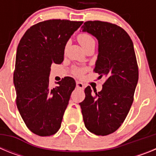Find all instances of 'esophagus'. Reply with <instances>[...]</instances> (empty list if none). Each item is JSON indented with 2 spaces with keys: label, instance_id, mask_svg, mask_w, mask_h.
<instances>
[{
  "label": "esophagus",
  "instance_id": "34e87169",
  "mask_svg": "<svg viewBox=\"0 0 156 156\" xmlns=\"http://www.w3.org/2000/svg\"><path fill=\"white\" fill-rule=\"evenodd\" d=\"M76 87L79 88V89H83L84 88V84L83 83L80 82V81H77L76 82Z\"/></svg>",
  "mask_w": 156,
  "mask_h": 156
}]
</instances>
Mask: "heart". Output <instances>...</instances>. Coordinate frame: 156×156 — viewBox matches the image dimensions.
Here are the masks:
<instances>
[{
  "mask_svg": "<svg viewBox=\"0 0 156 156\" xmlns=\"http://www.w3.org/2000/svg\"><path fill=\"white\" fill-rule=\"evenodd\" d=\"M77 39H78L80 44L84 48L90 44L94 42V39L93 38V37L90 34H87V33H81V34H80L77 37ZM86 71L87 68H85V67H75L73 69V74L79 76L83 75Z\"/></svg>",
  "mask_w": 156,
  "mask_h": 156,
  "instance_id": "heart-1",
  "label": "heart"
}]
</instances>
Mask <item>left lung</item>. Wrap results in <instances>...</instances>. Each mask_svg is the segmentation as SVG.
<instances>
[{"instance_id":"8db88e82","label":"left lung","mask_w":156,"mask_h":156,"mask_svg":"<svg viewBox=\"0 0 156 156\" xmlns=\"http://www.w3.org/2000/svg\"><path fill=\"white\" fill-rule=\"evenodd\" d=\"M82 28L98 41L94 72L106 80L98 93L92 94L90 87H87L80 105L87 129L105 136L119 129L131 107L138 81L137 58L132 40L119 26L95 20L85 22Z\"/></svg>"}]
</instances>
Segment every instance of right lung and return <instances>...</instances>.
Instances as JSON below:
<instances>
[{
    "instance_id": "add662e5",
    "label": "right lung",
    "mask_w": 156,
    "mask_h": 156,
    "mask_svg": "<svg viewBox=\"0 0 156 156\" xmlns=\"http://www.w3.org/2000/svg\"><path fill=\"white\" fill-rule=\"evenodd\" d=\"M83 22L49 19L27 30L17 48L13 81L16 105L30 131L41 137L55 134L61 126L76 82L65 77L50 88L52 63L61 64L65 47Z\"/></svg>"
}]
</instances>
